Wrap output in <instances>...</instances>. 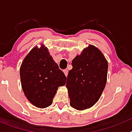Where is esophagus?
Segmentation results:
<instances>
[{
	"mask_svg": "<svg viewBox=\"0 0 132 132\" xmlns=\"http://www.w3.org/2000/svg\"><path fill=\"white\" fill-rule=\"evenodd\" d=\"M68 69H64L63 70V72H64V73H65V76L67 77V75H68Z\"/></svg>",
	"mask_w": 132,
	"mask_h": 132,
	"instance_id": "obj_1",
	"label": "esophagus"
}]
</instances>
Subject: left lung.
<instances>
[{"label":"left lung","mask_w":132,"mask_h":132,"mask_svg":"<svg viewBox=\"0 0 132 132\" xmlns=\"http://www.w3.org/2000/svg\"><path fill=\"white\" fill-rule=\"evenodd\" d=\"M66 87L70 105L77 110L93 106L105 88L108 62L98 49L90 45L72 61Z\"/></svg>","instance_id":"8db88e82"}]
</instances>
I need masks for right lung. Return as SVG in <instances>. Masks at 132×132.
Wrapping results in <instances>:
<instances>
[{"mask_svg":"<svg viewBox=\"0 0 132 132\" xmlns=\"http://www.w3.org/2000/svg\"><path fill=\"white\" fill-rule=\"evenodd\" d=\"M21 84L27 98L38 108L50 106L57 88L65 85L66 77L46 47H34L20 67Z\"/></svg>","mask_w":132,"mask_h":132,"instance_id":"add662e5","label":"right lung"}]
</instances>
